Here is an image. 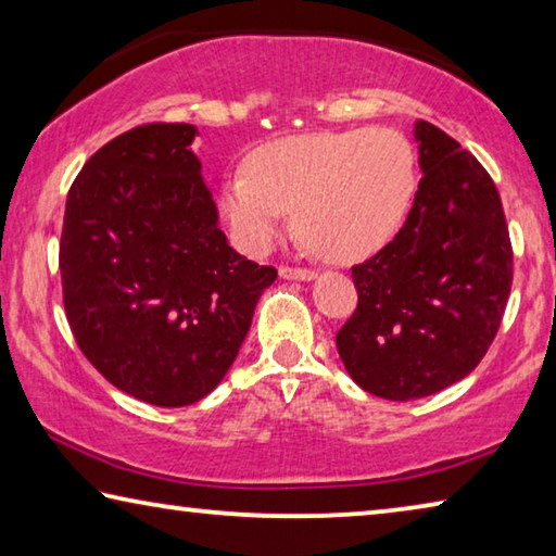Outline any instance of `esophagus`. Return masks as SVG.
<instances>
[{"instance_id":"1","label":"esophagus","mask_w":556,"mask_h":556,"mask_svg":"<svg viewBox=\"0 0 556 556\" xmlns=\"http://www.w3.org/2000/svg\"><path fill=\"white\" fill-rule=\"evenodd\" d=\"M281 279H296V281H312L316 277L314 269L306 267H279Z\"/></svg>"}]
</instances>
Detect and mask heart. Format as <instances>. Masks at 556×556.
<instances>
[{
	"mask_svg": "<svg viewBox=\"0 0 556 556\" xmlns=\"http://www.w3.org/2000/svg\"><path fill=\"white\" fill-rule=\"evenodd\" d=\"M417 188L414 149L400 131L321 129L275 139L225 178L220 205L242 250L262 252L294 211L301 242L351 262L378 252L400 230Z\"/></svg>",
	"mask_w": 556,
	"mask_h": 556,
	"instance_id": "heart-1",
	"label": "heart"
}]
</instances>
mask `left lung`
<instances>
[{
    "instance_id": "1",
    "label": "left lung",
    "mask_w": 556,
    "mask_h": 556,
    "mask_svg": "<svg viewBox=\"0 0 556 556\" xmlns=\"http://www.w3.org/2000/svg\"><path fill=\"white\" fill-rule=\"evenodd\" d=\"M421 181L394 240L353 267L357 308L336 333L351 378L407 402L464 380L501 328L513 248L501 195L478 159L419 119Z\"/></svg>"
}]
</instances>
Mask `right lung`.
<instances>
[{"mask_svg":"<svg viewBox=\"0 0 556 556\" xmlns=\"http://www.w3.org/2000/svg\"><path fill=\"white\" fill-rule=\"evenodd\" d=\"M184 122L125 131L88 159L61 232L63 304L75 343L117 390L186 407L218 388L275 267L218 228Z\"/></svg>","mask_w":556,"mask_h":556,"instance_id":"obj_1","label":"right lung"}]
</instances>
